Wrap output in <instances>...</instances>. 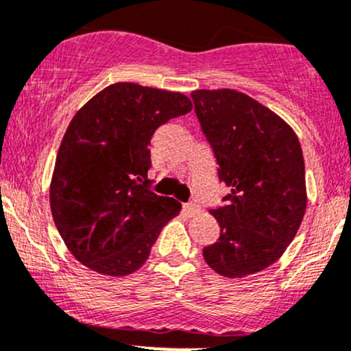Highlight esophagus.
Returning a JSON list of instances; mask_svg holds the SVG:
<instances>
[{
    "instance_id": "esophagus-1",
    "label": "esophagus",
    "mask_w": 351,
    "mask_h": 351,
    "mask_svg": "<svg viewBox=\"0 0 351 351\" xmlns=\"http://www.w3.org/2000/svg\"><path fill=\"white\" fill-rule=\"evenodd\" d=\"M183 210H185V213H188V215H195L200 208H198V205L195 202H190V204L183 205Z\"/></svg>"
}]
</instances>
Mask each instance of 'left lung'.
Returning a JSON list of instances; mask_svg holds the SVG:
<instances>
[{"label":"left lung","mask_w":351,"mask_h":351,"mask_svg":"<svg viewBox=\"0 0 351 351\" xmlns=\"http://www.w3.org/2000/svg\"><path fill=\"white\" fill-rule=\"evenodd\" d=\"M191 99L219 180L230 186L223 204L210 210L220 237L204 247V257L225 278H243L274 264L302 222L301 145L281 117L242 92L195 90Z\"/></svg>","instance_id":"8db88e82"}]
</instances>
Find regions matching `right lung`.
I'll return each instance as SVG.
<instances>
[{
	"mask_svg": "<svg viewBox=\"0 0 351 351\" xmlns=\"http://www.w3.org/2000/svg\"><path fill=\"white\" fill-rule=\"evenodd\" d=\"M191 102L180 92L119 82L90 99L65 131L50 185L53 222L79 263L128 276L149 257L182 204L151 190V138Z\"/></svg>",
	"mask_w": 351,
	"mask_h": 351,
	"instance_id": "add662e5",
	"label": "right lung"
}]
</instances>
